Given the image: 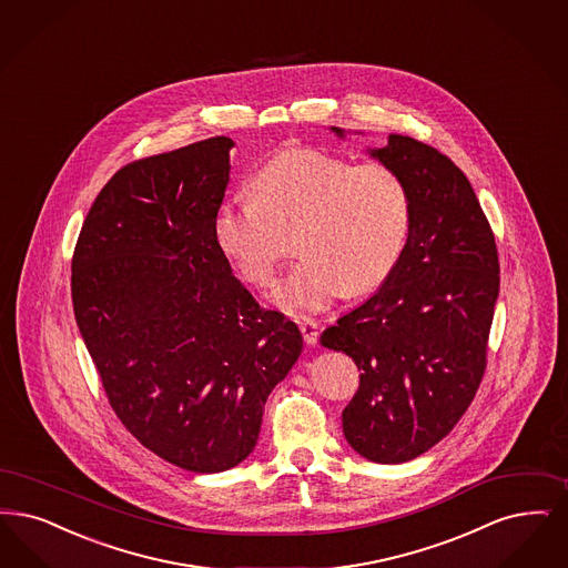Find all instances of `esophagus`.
Listing matches in <instances>:
<instances>
[{"instance_id":"esophagus-1","label":"esophagus","mask_w":568,"mask_h":568,"mask_svg":"<svg viewBox=\"0 0 568 568\" xmlns=\"http://www.w3.org/2000/svg\"><path fill=\"white\" fill-rule=\"evenodd\" d=\"M297 327L304 336L306 344H317L318 341V323L315 318L297 317Z\"/></svg>"}]
</instances>
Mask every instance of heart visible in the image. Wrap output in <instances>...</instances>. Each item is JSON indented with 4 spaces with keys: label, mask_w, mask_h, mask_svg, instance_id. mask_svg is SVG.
<instances>
[{
    "label": "heart",
    "mask_w": 568,
    "mask_h": 568,
    "mask_svg": "<svg viewBox=\"0 0 568 568\" xmlns=\"http://www.w3.org/2000/svg\"><path fill=\"white\" fill-rule=\"evenodd\" d=\"M251 194L215 209L213 239L245 281L266 287L295 234L302 260L273 290L292 315L323 311L342 292H372L406 250L408 185L383 162L287 150L253 175Z\"/></svg>",
    "instance_id": "heart-1"
}]
</instances>
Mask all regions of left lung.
Instances as JSON below:
<instances>
[{"instance_id": "obj_1", "label": "left lung", "mask_w": 568, "mask_h": 568, "mask_svg": "<svg viewBox=\"0 0 568 568\" xmlns=\"http://www.w3.org/2000/svg\"><path fill=\"white\" fill-rule=\"evenodd\" d=\"M369 154L408 185L406 250L383 287L327 327L321 344L362 369L342 412L346 442L367 460L393 465L427 453L471 406L499 297V253L453 160L404 135H388Z\"/></svg>"}]
</instances>
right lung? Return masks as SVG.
<instances>
[{
    "instance_id": "1",
    "label": "right lung",
    "mask_w": 568,
    "mask_h": 568,
    "mask_svg": "<svg viewBox=\"0 0 568 568\" xmlns=\"http://www.w3.org/2000/svg\"><path fill=\"white\" fill-rule=\"evenodd\" d=\"M234 141L211 136L122 166L71 260L75 323L120 423L160 458L217 474L255 448L302 334L262 308L213 239Z\"/></svg>"
}]
</instances>
